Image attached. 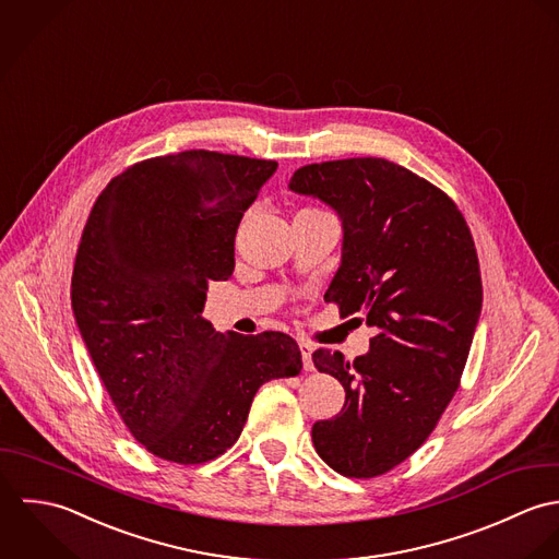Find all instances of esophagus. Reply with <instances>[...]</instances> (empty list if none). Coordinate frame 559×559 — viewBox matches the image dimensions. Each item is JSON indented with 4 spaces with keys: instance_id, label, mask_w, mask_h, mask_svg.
Instances as JSON below:
<instances>
[{
    "instance_id": "34e87169",
    "label": "esophagus",
    "mask_w": 559,
    "mask_h": 559,
    "mask_svg": "<svg viewBox=\"0 0 559 559\" xmlns=\"http://www.w3.org/2000/svg\"><path fill=\"white\" fill-rule=\"evenodd\" d=\"M298 345H300V354H302V367H305L307 371H311V369H313V358H311L313 347H311V343H307V341H300Z\"/></svg>"
}]
</instances>
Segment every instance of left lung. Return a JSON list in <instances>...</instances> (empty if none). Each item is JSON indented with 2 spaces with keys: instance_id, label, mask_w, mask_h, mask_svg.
Listing matches in <instances>:
<instances>
[{
  "instance_id": "8db88e82",
  "label": "left lung",
  "mask_w": 559,
  "mask_h": 559,
  "mask_svg": "<svg viewBox=\"0 0 559 559\" xmlns=\"http://www.w3.org/2000/svg\"><path fill=\"white\" fill-rule=\"evenodd\" d=\"M289 190L335 210L341 263L324 298L376 331L352 362L313 352L345 389L313 445L336 473L376 477L424 445L457 389L481 313L475 243L445 192L382 157L302 166Z\"/></svg>"
}]
</instances>
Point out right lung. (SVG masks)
<instances>
[{
	"mask_svg": "<svg viewBox=\"0 0 559 559\" xmlns=\"http://www.w3.org/2000/svg\"><path fill=\"white\" fill-rule=\"evenodd\" d=\"M276 168L216 151L144 159L114 177L84 226L73 316L118 415L157 457H218L259 386L302 369L292 336L224 335L203 318L207 285L230 278L237 226Z\"/></svg>",
	"mask_w": 559,
	"mask_h": 559,
	"instance_id": "1",
	"label": "right lung"
}]
</instances>
